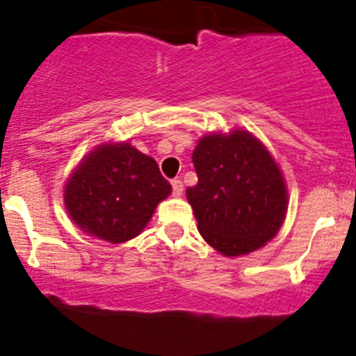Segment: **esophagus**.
I'll return each mask as SVG.
<instances>
[{"mask_svg": "<svg viewBox=\"0 0 356 356\" xmlns=\"http://www.w3.org/2000/svg\"><path fill=\"white\" fill-rule=\"evenodd\" d=\"M172 189H174L175 197H181L182 189H184V184H182L181 179H174V181H172Z\"/></svg>", "mask_w": 356, "mask_h": 356, "instance_id": "obj_1", "label": "esophagus"}]
</instances>
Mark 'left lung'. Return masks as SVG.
<instances>
[{
  "label": "left lung",
  "instance_id": "1",
  "mask_svg": "<svg viewBox=\"0 0 356 356\" xmlns=\"http://www.w3.org/2000/svg\"><path fill=\"white\" fill-rule=\"evenodd\" d=\"M193 165L198 182L186 197L216 251L248 254L277 234L286 216V184L260 140L245 131L212 133L195 147Z\"/></svg>",
  "mask_w": 356,
  "mask_h": 356
}]
</instances>
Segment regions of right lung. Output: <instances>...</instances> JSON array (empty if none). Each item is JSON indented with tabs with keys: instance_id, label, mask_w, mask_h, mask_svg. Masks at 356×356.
<instances>
[{
	"instance_id": "add662e5",
	"label": "right lung",
	"mask_w": 356,
	"mask_h": 356,
	"mask_svg": "<svg viewBox=\"0 0 356 356\" xmlns=\"http://www.w3.org/2000/svg\"><path fill=\"white\" fill-rule=\"evenodd\" d=\"M170 193L154 159L128 142L105 144L68 179L65 205L82 232L121 244L144 230L156 205Z\"/></svg>"
}]
</instances>
